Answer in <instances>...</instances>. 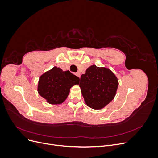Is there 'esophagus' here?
Wrapping results in <instances>:
<instances>
[{"label":"esophagus","mask_w":158,"mask_h":158,"mask_svg":"<svg viewBox=\"0 0 158 158\" xmlns=\"http://www.w3.org/2000/svg\"><path fill=\"white\" fill-rule=\"evenodd\" d=\"M76 75L78 76V77H79V78H80V74L79 73H76Z\"/></svg>","instance_id":"obj_1"}]
</instances>
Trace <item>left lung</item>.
<instances>
[{"mask_svg":"<svg viewBox=\"0 0 158 158\" xmlns=\"http://www.w3.org/2000/svg\"><path fill=\"white\" fill-rule=\"evenodd\" d=\"M78 84L85 104L98 110L104 108L114 99L118 80L109 69L93 64L81 76Z\"/></svg>","mask_w":158,"mask_h":158,"instance_id":"1","label":"left lung"}]
</instances>
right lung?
Instances as JSON below:
<instances>
[{
	"mask_svg": "<svg viewBox=\"0 0 158 158\" xmlns=\"http://www.w3.org/2000/svg\"><path fill=\"white\" fill-rule=\"evenodd\" d=\"M79 78L69 70L63 71L54 66L41 74L38 81L37 92L51 105L63 103L67 98L70 89L78 84Z\"/></svg>",
	"mask_w": 158,
	"mask_h": 158,
	"instance_id": "1",
	"label": "right lung"
}]
</instances>
